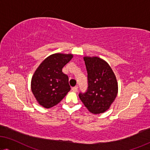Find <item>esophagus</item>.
Masks as SVG:
<instances>
[{
    "label": "esophagus",
    "mask_w": 150,
    "mask_h": 150,
    "mask_svg": "<svg viewBox=\"0 0 150 150\" xmlns=\"http://www.w3.org/2000/svg\"><path fill=\"white\" fill-rule=\"evenodd\" d=\"M72 91H74V92H77L78 91V87L77 86H75V87H73L72 88Z\"/></svg>",
    "instance_id": "1"
}]
</instances>
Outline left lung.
Listing matches in <instances>:
<instances>
[{"instance_id": "left-lung-1", "label": "left lung", "mask_w": 150, "mask_h": 150, "mask_svg": "<svg viewBox=\"0 0 150 150\" xmlns=\"http://www.w3.org/2000/svg\"><path fill=\"white\" fill-rule=\"evenodd\" d=\"M88 88L79 97L91 113L98 115L108 110L118 93V82L108 62L98 57H84Z\"/></svg>"}]
</instances>
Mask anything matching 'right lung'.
<instances>
[{"instance_id": "1", "label": "right lung", "mask_w": 150, "mask_h": 150, "mask_svg": "<svg viewBox=\"0 0 150 150\" xmlns=\"http://www.w3.org/2000/svg\"><path fill=\"white\" fill-rule=\"evenodd\" d=\"M73 57L72 54H53L46 58L33 73L31 89L38 103L44 108L58 104L71 90L68 76L62 69Z\"/></svg>"}]
</instances>
